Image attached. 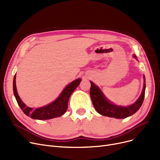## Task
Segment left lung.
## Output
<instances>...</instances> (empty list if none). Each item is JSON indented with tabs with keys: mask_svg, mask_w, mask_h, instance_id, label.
I'll return each instance as SVG.
<instances>
[{
	"mask_svg": "<svg viewBox=\"0 0 160 160\" xmlns=\"http://www.w3.org/2000/svg\"><path fill=\"white\" fill-rule=\"evenodd\" d=\"M133 57L137 59V56L135 54L133 55ZM145 82V76H144V86L142 91L136 102L129 106L122 107L116 105L110 102L104 95L100 88L95 85L93 82H90L91 88H90L89 93L95 109L97 112L102 116L118 119L126 118L127 117L133 115L140 108L143 102L146 89Z\"/></svg>",
	"mask_w": 160,
	"mask_h": 160,
	"instance_id": "obj_1",
	"label": "left lung"
}]
</instances>
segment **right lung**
I'll use <instances>...</instances> for the list:
<instances>
[{
	"instance_id": "add662e5",
	"label": "right lung",
	"mask_w": 160,
	"mask_h": 160,
	"mask_svg": "<svg viewBox=\"0 0 160 160\" xmlns=\"http://www.w3.org/2000/svg\"><path fill=\"white\" fill-rule=\"evenodd\" d=\"M80 82L81 78H78L70 83L62 91L58 98L49 105L40 108H33L26 106L20 99L16 89L15 74L13 80V94L20 108L27 116H29L34 120H50L54 118L59 117L65 113L68 108L69 97H71L74 89L78 86Z\"/></svg>"
}]
</instances>
